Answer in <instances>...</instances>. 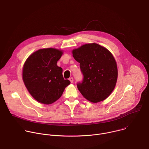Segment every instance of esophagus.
Returning a JSON list of instances; mask_svg holds the SVG:
<instances>
[{"instance_id":"34e87169","label":"esophagus","mask_w":149,"mask_h":149,"mask_svg":"<svg viewBox=\"0 0 149 149\" xmlns=\"http://www.w3.org/2000/svg\"><path fill=\"white\" fill-rule=\"evenodd\" d=\"M69 80H70V81L72 83L73 82V77H70V78H69Z\"/></svg>"}]
</instances>
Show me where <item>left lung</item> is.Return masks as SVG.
<instances>
[{
	"mask_svg": "<svg viewBox=\"0 0 149 149\" xmlns=\"http://www.w3.org/2000/svg\"><path fill=\"white\" fill-rule=\"evenodd\" d=\"M72 52L80 63L84 77L82 82L77 84L81 94L93 103L105 100L113 91L118 76L117 63L111 53L94 43L83 45Z\"/></svg>",
	"mask_w": 149,
	"mask_h": 149,
	"instance_id": "8db88e82",
	"label": "left lung"
}]
</instances>
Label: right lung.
<instances>
[{"label":"right lung","instance_id":"right-lung-1","mask_svg":"<svg viewBox=\"0 0 149 149\" xmlns=\"http://www.w3.org/2000/svg\"><path fill=\"white\" fill-rule=\"evenodd\" d=\"M63 53V50L54 48L41 49L30 55L24 63V84L29 93L40 103L50 104L57 100L70 83L64 79L63 69L57 65Z\"/></svg>","mask_w":149,"mask_h":149}]
</instances>
